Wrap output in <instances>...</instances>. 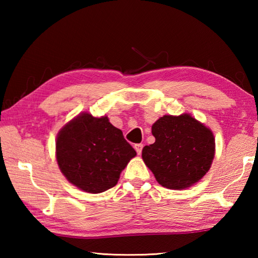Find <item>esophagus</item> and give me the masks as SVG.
<instances>
[{
	"label": "esophagus",
	"mask_w": 258,
	"mask_h": 258,
	"mask_svg": "<svg viewBox=\"0 0 258 258\" xmlns=\"http://www.w3.org/2000/svg\"><path fill=\"white\" fill-rule=\"evenodd\" d=\"M142 148H143V145H141V143H140V145H135L134 146V149H135V151H137L138 155H141Z\"/></svg>",
	"instance_id": "1"
}]
</instances>
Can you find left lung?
I'll return each instance as SVG.
<instances>
[{
  "label": "left lung",
  "mask_w": 258,
  "mask_h": 258,
  "mask_svg": "<svg viewBox=\"0 0 258 258\" xmlns=\"http://www.w3.org/2000/svg\"><path fill=\"white\" fill-rule=\"evenodd\" d=\"M151 133L156 141L143 148L142 159L160 185L183 190L206 175L215 156V138L206 125L186 112L165 115Z\"/></svg>",
  "instance_id": "left-lung-1"
}]
</instances>
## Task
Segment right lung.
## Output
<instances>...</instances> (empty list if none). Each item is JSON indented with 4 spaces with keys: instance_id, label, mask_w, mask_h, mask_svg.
Here are the masks:
<instances>
[{
    "instance_id": "1",
    "label": "right lung",
    "mask_w": 258,
    "mask_h": 258,
    "mask_svg": "<svg viewBox=\"0 0 258 258\" xmlns=\"http://www.w3.org/2000/svg\"><path fill=\"white\" fill-rule=\"evenodd\" d=\"M135 156L123 132L107 116L81 112L56 135L55 157L61 173L89 194H101L115 186Z\"/></svg>"
}]
</instances>
